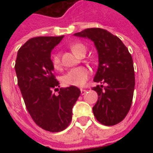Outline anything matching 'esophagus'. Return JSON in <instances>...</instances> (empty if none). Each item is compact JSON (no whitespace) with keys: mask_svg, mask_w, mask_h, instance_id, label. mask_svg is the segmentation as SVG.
<instances>
[{"mask_svg":"<svg viewBox=\"0 0 153 153\" xmlns=\"http://www.w3.org/2000/svg\"><path fill=\"white\" fill-rule=\"evenodd\" d=\"M80 91H81V94H82V95H84V94H85L87 92V90L83 89V88H81V89H80Z\"/></svg>","mask_w":153,"mask_h":153,"instance_id":"34e87169","label":"esophagus"}]
</instances>
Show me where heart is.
Returning a JSON list of instances; mask_svg holds the SVG:
<instances>
[{"instance_id": "heart-1", "label": "heart", "mask_w": 153, "mask_h": 153, "mask_svg": "<svg viewBox=\"0 0 153 153\" xmlns=\"http://www.w3.org/2000/svg\"><path fill=\"white\" fill-rule=\"evenodd\" d=\"M70 50L76 56L83 52H86V47L83 43H74L70 46ZM51 64L54 69L59 70L60 68V56L59 53H54L51 56ZM90 75V70L86 67L79 66L73 68L61 78V82L65 86L83 87L86 83Z\"/></svg>"}]
</instances>
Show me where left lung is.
Returning a JSON list of instances; mask_svg holds the SVG:
<instances>
[{
    "instance_id": "obj_1",
    "label": "left lung",
    "mask_w": 153,
    "mask_h": 153,
    "mask_svg": "<svg viewBox=\"0 0 153 153\" xmlns=\"http://www.w3.org/2000/svg\"><path fill=\"white\" fill-rule=\"evenodd\" d=\"M75 36L93 41L98 51L99 65L93 87L98 98L93 107L97 121L107 126L121 122L131 107L135 78L131 54L121 40L99 28H86Z\"/></svg>"
}]
</instances>
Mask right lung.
Masks as SVG:
<instances>
[{
    "label": "right lung",
    "instance_id": "obj_1",
    "mask_svg": "<svg viewBox=\"0 0 153 153\" xmlns=\"http://www.w3.org/2000/svg\"><path fill=\"white\" fill-rule=\"evenodd\" d=\"M63 38H32L19 48L15 65L29 115L40 128L52 133L70 125L72 108L81 93L75 86L58 88L60 83L54 74L51 52ZM56 90L59 91L57 95L53 93Z\"/></svg>",
    "mask_w": 153,
    "mask_h": 153
}]
</instances>
